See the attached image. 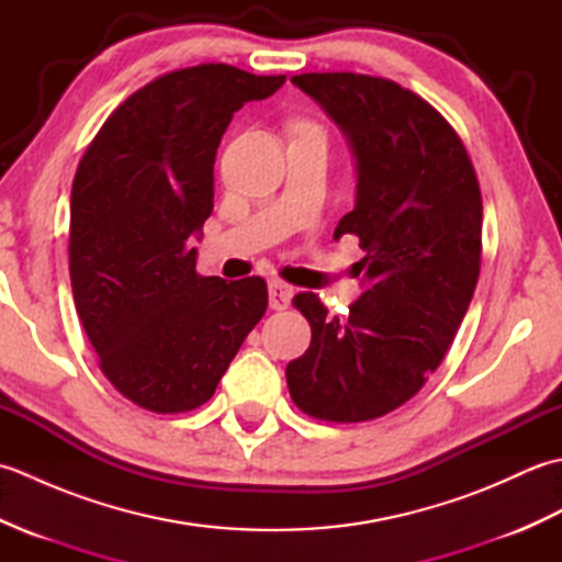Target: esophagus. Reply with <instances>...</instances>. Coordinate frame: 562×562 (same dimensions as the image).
<instances>
[{"label": "esophagus", "mask_w": 562, "mask_h": 562, "mask_svg": "<svg viewBox=\"0 0 562 562\" xmlns=\"http://www.w3.org/2000/svg\"><path fill=\"white\" fill-rule=\"evenodd\" d=\"M292 296H294V290L290 288L288 282L272 280L268 284V304H270V308H274V312H282V308H288L290 302H292Z\"/></svg>", "instance_id": "esophagus-1"}]
</instances>
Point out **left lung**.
<instances>
[{"label":"left lung","instance_id":"obj_1","mask_svg":"<svg viewBox=\"0 0 562 562\" xmlns=\"http://www.w3.org/2000/svg\"><path fill=\"white\" fill-rule=\"evenodd\" d=\"M292 83L352 149L355 210L333 236H360L367 256L364 292L342 318L312 292L294 296L312 345L284 376L306 415L374 420L423 389L471 304L481 272L479 178L453 127L396 81L312 71Z\"/></svg>","mask_w":562,"mask_h":562}]
</instances>
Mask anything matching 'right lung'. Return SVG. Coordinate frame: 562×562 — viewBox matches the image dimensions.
<instances>
[{"instance_id": "1", "label": "right lung", "mask_w": 562, "mask_h": 562, "mask_svg": "<svg viewBox=\"0 0 562 562\" xmlns=\"http://www.w3.org/2000/svg\"><path fill=\"white\" fill-rule=\"evenodd\" d=\"M284 77L229 65L169 71L135 91L83 151L69 200V278L99 364L125 398L183 413L212 398L266 314V280L195 272L232 117Z\"/></svg>"}]
</instances>
